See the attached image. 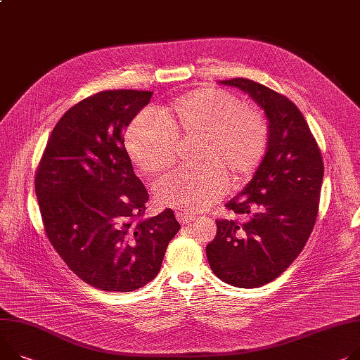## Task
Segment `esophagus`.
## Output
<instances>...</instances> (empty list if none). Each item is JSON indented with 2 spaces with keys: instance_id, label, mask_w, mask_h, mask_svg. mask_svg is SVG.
Instances as JSON below:
<instances>
[{
  "instance_id": "obj_1",
  "label": "esophagus",
  "mask_w": 360,
  "mask_h": 360,
  "mask_svg": "<svg viewBox=\"0 0 360 360\" xmlns=\"http://www.w3.org/2000/svg\"><path fill=\"white\" fill-rule=\"evenodd\" d=\"M176 217L181 225H188V224L193 222V220H196V216L188 214V213H183V212H176Z\"/></svg>"
}]
</instances>
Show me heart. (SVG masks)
Listing matches in <instances>:
<instances>
[{
	"label": "heart",
	"instance_id": "obj_1",
	"mask_svg": "<svg viewBox=\"0 0 360 360\" xmlns=\"http://www.w3.org/2000/svg\"><path fill=\"white\" fill-rule=\"evenodd\" d=\"M136 117L127 134L125 150L143 174L157 176L176 161L179 143L200 141L195 169H180L155 187L161 206L199 212L222 198L228 186L251 181L265 158L269 124L258 109L214 88L184 94L157 110Z\"/></svg>",
	"mask_w": 360,
	"mask_h": 360
}]
</instances>
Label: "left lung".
<instances>
[{
	"label": "left lung",
	"mask_w": 360,
	"mask_h": 360,
	"mask_svg": "<svg viewBox=\"0 0 360 360\" xmlns=\"http://www.w3.org/2000/svg\"><path fill=\"white\" fill-rule=\"evenodd\" d=\"M264 108L269 141L258 172L226 207L238 219H217L206 255L217 278L257 288L281 275L309 240L324 174L321 151L300 109L287 96L245 77L220 80Z\"/></svg>",
	"instance_id": "8db88e82"
}]
</instances>
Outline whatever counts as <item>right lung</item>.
Here are the masks:
<instances>
[{"mask_svg": "<svg viewBox=\"0 0 360 360\" xmlns=\"http://www.w3.org/2000/svg\"><path fill=\"white\" fill-rule=\"evenodd\" d=\"M153 92L85 98L59 120L36 172L46 235L82 281L128 292L155 278L180 224L172 209L144 219L148 191L134 174L124 129Z\"/></svg>", "mask_w": 360, "mask_h": 360, "instance_id": "right-lung-1", "label": "right lung"}]
</instances>
